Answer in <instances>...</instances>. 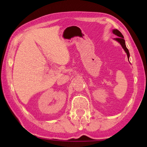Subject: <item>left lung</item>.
<instances>
[{
    "mask_svg": "<svg viewBox=\"0 0 147 147\" xmlns=\"http://www.w3.org/2000/svg\"><path fill=\"white\" fill-rule=\"evenodd\" d=\"M112 32H113L114 34H115V35H117L118 37L116 38H114L115 40H116L117 42H118L119 43H120L122 47L123 48V49L124 50V51L126 52L127 56V58H128V60H129V52L128 49H127L126 46V43H125V40H124V36L123 35H122V33L117 29H114L112 30Z\"/></svg>",
    "mask_w": 147,
    "mask_h": 147,
    "instance_id": "8db88e82",
    "label": "left lung"
}]
</instances>
